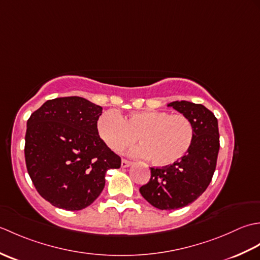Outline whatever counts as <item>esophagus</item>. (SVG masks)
Listing matches in <instances>:
<instances>
[{
  "mask_svg": "<svg viewBox=\"0 0 260 260\" xmlns=\"http://www.w3.org/2000/svg\"><path fill=\"white\" fill-rule=\"evenodd\" d=\"M129 165H132V162L128 161V159H125V158L121 159V168H127L129 167Z\"/></svg>",
  "mask_w": 260,
  "mask_h": 260,
  "instance_id": "obj_1",
  "label": "esophagus"
}]
</instances>
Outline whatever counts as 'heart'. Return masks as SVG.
Returning a JSON list of instances; mask_svg holds the SVG:
<instances>
[{"instance_id":"b5f03b06","label":"heart","mask_w":260,"mask_h":260,"mask_svg":"<svg viewBox=\"0 0 260 260\" xmlns=\"http://www.w3.org/2000/svg\"><path fill=\"white\" fill-rule=\"evenodd\" d=\"M97 131L105 144L116 153L133 145L136 136L141 144L136 153L156 167L180 161L194 140V126L190 118L165 110H139L124 115L108 110L99 116Z\"/></svg>"}]
</instances>
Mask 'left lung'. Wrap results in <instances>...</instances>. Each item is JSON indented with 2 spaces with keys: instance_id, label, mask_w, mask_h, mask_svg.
I'll use <instances>...</instances> for the list:
<instances>
[{
  "instance_id": "8db88e82",
  "label": "left lung",
  "mask_w": 260,
  "mask_h": 260,
  "mask_svg": "<svg viewBox=\"0 0 260 260\" xmlns=\"http://www.w3.org/2000/svg\"><path fill=\"white\" fill-rule=\"evenodd\" d=\"M194 126L192 146L180 161L168 167H152L151 179L140 187L145 200L159 210H175L192 203L206 191L217 165L220 147L218 120L201 104L170 103Z\"/></svg>"
}]
</instances>
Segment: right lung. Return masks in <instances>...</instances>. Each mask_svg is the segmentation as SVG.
Wrapping results in <instances>:
<instances>
[{
	"instance_id": "1",
	"label": "right lung",
	"mask_w": 260,
	"mask_h": 260,
	"mask_svg": "<svg viewBox=\"0 0 260 260\" xmlns=\"http://www.w3.org/2000/svg\"><path fill=\"white\" fill-rule=\"evenodd\" d=\"M103 108L81 97L47 101L27 119L24 156L37 191L52 206L85 209L105 186L109 169L121 159L97 131Z\"/></svg>"
}]
</instances>
